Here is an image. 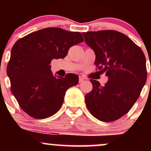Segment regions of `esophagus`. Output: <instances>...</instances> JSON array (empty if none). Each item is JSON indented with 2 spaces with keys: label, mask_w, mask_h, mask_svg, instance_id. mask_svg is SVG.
Masks as SVG:
<instances>
[{
  "label": "esophagus",
  "mask_w": 151,
  "mask_h": 151,
  "mask_svg": "<svg viewBox=\"0 0 151 151\" xmlns=\"http://www.w3.org/2000/svg\"><path fill=\"white\" fill-rule=\"evenodd\" d=\"M84 80V77H79V83H81V82H82Z\"/></svg>",
  "instance_id": "1"
}]
</instances>
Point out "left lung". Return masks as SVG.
Returning a JSON list of instances; mask_svg holds the SVG:
<instances>
[{"label": "left lung", "mask_w": 151, "mask_h": 151, "mask_svg": "<svg viewBox=\"0 0 151 151\" xmlns=\"http://www.w3.org/2000/svg\"><path fill=\"white\" fill-rule=\"evenodd\" d=\"M96 55L95 65L109 80L104 86L90 79L93 89L85 102L95 118L104 122L120 119L136 103L147 79L146 60L141 48L116 30L83 32Z\"/></svg>", "instance_id": "obj_1"}]
</instances>
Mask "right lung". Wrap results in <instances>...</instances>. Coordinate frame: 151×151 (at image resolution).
<instances>
[{"mask_svg":"<svg viewBox=\"0 0 151 151\" xmlns=\"http://www.w3.org/2000/svg\"><path fill=\"white\" fill-rule=\"evenodd\" d=\"M84 42L79 32L47 27L27 35L15 43L7 74L11 91L21 109L35 119H43L61 108L65 93L77 85L79 77L54 75L50 62L63 59L72 45Z\"/></svg>","mask_w":151,"mask_h":151,"instance_id":"right-lung-1","label":"right lung"}]
</instances>
